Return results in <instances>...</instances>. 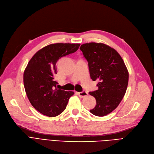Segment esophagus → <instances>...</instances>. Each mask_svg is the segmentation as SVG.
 Wrapping results in <instances>:
<instances>
[{"label":"esophagus","instance_id":"obj_1","mask_svg":"<svg viewBox=\"0 0 154 154\" xmlns=\"http://www.w3.org/2000/svg\"><path fill=\"white\" fill-rule=\"evenodd\" d=\"M77 94L79 95V97H80V98H84V97H85V96H88V92L85 91H82V92L77 93Z\"/></svg>","mask_w":154,"mask_h":154}]
</instances>
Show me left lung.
<instances>
[{"label": "left lung", "mask_w": 154, "mask_h": 154, "mask_svg": "<svg viewBox=\"0 0 154 154\" xmlns=\"http://www.w3.org/2000/svg\"><path fill=\"white\" fill-rule=\"evenodd\" d=\"M80 49L88 62L91 78L98 81V89L89 93L96 101L90 112L103 117L114 110L122 101L128 88V70L117 51L105 44H84Z\"/></svg>", "instance_id": "obj_1"}]
</instances>
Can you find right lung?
Listing matches in <instances>:
<instances>
[{
    "label": "right lung",
    "instance_id": "1",
    "mask_svg": "<svg viewBox=\"0 0 154 154\" xmlns=\"http://www.w3.org/2000/svg\"><path fill=\"white\" fill-rule=\"evenodd\" d=\"M80 44L56 43L40 49L33 56L23 73V83L32 105L48 117H56L63 112L73 91L58 89L54 76L56 62L61 57L75 53Z\"/></svg>",
    "mask_w": 154,
    "mask_h": 154
}]
</instances>
